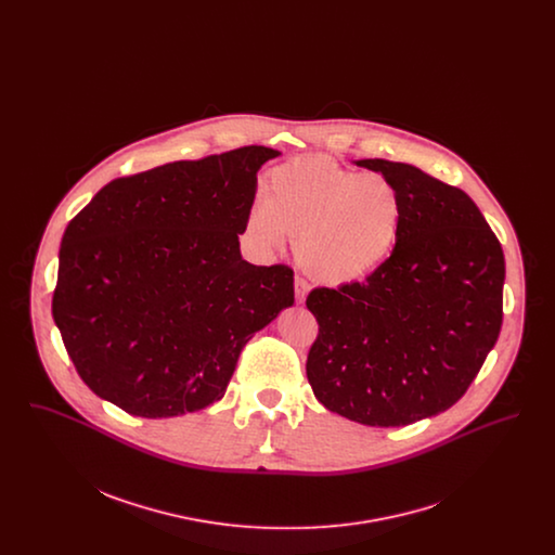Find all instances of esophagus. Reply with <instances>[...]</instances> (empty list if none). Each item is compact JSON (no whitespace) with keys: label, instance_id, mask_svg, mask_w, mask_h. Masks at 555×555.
<instances>
[{"label":"esophagus","instance_id":"1","mask_svg":"<svg viewBox=\"0 0 555 555\" xmlns=\"http://www.w3.org/2000/svg\"><path fill=\"white\" fill-rule=\"evenodd\" d=\"M310 293V285L304 281V279H295V301L297 304H304L306 301V295Z\"/></svg>","mask_w":555,"mask_h":555}]
</instances>
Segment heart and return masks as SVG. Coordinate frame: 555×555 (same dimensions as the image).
Segmentation results:
<instances>
[{
    "mask_svg": "<svg viewBox=\"0 0 555 555\" xmlns=\"http://www.w3.org/2000/svg\"><path fill=\"white\" fill-rule=\"evenodd\" d=\"M401 224V195L387 177L347 170L326 156L276 166L247 220L249 235L266 247L297 237L299 264L326 285L376 272L391 258Z\"/></svg>",
    "mask_w": 555,
    "mask_h": 555,
    "instance_id": "b5f03b06",
    "label": "heart"
}]
</instances>
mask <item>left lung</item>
Returning a JSON list of instances; mask_svg holds the SVG:
<instances>
[{
  "mask_svg": "<svg viewBox=\"0 0 555 555\" xmlns=\"http://www.w3.org/2000/svg\"><path fill=\"white\" fill-rule=\"evenodd\" d=\"M397 186L403 224L364 283L310 291L318 337L306 372L318 401L353 423L405 426L466 393L500 337V241L457 186L389 159H358Z\"/></svg>",
  "mask_w": 555,
  "mask_h": 555,
  "instance_id": "obj_1",
  "label": "left lung"
}]
</instances>
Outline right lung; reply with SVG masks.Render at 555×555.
<instances>
[{
  "instance_id": "1",
  "label": "right lung",
  "mask_w": 555,
  "mask_h": 555,
  "mask_svg": "<svg viewBox=\"0 0 555 555\" xmlns=\"http://www.w3.org/2000/svg\"><path fill=\"white\" fill-rule=\"evenodd\" d=\"M276 156L247 145L114 179L68 222L52 314L95 396L141 418L204 410L293 306L289 266L238 251L256 175Z\"/></svg>"
}]
</instances>
